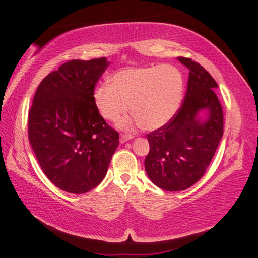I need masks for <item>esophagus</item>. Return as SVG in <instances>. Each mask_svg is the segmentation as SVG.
Listing matches in <instances>:
<instances>
[{
    "instance_id": "obj_1",
    "label": "esophagus",
    "mask_w": 258,
    "mask_h": 258,
    "mask_svg": "<svg viewBox=\"0 0 258 258\" xmlns=\"http://www.w3.org/2000/svg\"><path fill=\"white\" fill-rule=\"evenodd\" d=\"M131 139H133V135L121 134V135H120V139H119V141H120V143H125V142H127L128 140H131Z\"/></svg>"
}]
</instances>
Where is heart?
<instances>
[{"instance_id": "obj_1", "label": "heart", "mask_w": 258, "mask_h": 258, "mask_svg": "<svg viewBox=\"0 0 258 258\" xmlns=\"http://www.w3.org/2000/svg\"><path fill=\"white\" fill-rule=\"evenodd\" d=\"M109 83L95 86L93 101L100 115L109 121L118 120L130 107L133 113L120 121L121 128L134 125L145 130L163 127L182 101L183 76L173 64L123 68L112 74Z\"/></svg>"}]
</instances>
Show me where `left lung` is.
Instances as JSON below:
<instances>
[{
	"label": "left lung",
	"instance_id": "left-lung-1",
	"mask_svg": "<svg viewBox=\"0 0 258 258\" xmlns=\"http://www.w3.org/2000/svg\"><path fill=\"white\" fill-rule=\"evenodd\" d=\"M177 60L189 69L184 101L167 124L147 135L150 151L146 172L166 191L185 190L199 181L223 137V110L215 94V80L196 61L182 56Z\"/></svg>",
	"mask_w": 258,
	"mask_h": 258
}]
</instances>
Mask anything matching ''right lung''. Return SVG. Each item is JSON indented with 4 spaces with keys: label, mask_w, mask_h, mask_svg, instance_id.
I'll return each instance as SVG.
<instances>
[{
    "label": "right lung",
    "mask_w": 258,
    "mask_h": 258,
    "mask_svg": "<svg viewBox=\"0 0 258 258\" xmlns=\"http://www.w3.org/2000/svg\"><path fill=\"white\" fill-rule=\"evenodd\" d=\"M107 58L72 60L38 85L28 115V137L46 177L69 194H85L104 178L119 145L118 132L95 108L94 86Z\"/></svg>",
    "instance_id": "obj_1"
}]
</instances>
